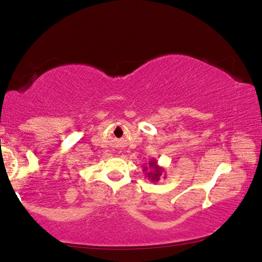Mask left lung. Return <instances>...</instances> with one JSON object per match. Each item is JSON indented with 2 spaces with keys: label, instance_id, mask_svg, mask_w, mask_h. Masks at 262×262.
Instances as JSON below:
<instances>
[{
  "label": "left lung",
  "instance_id": "1",
  "mask_svg": "<svg viewBox=\"0 0 262 262\" xmlns=\"http://www.w3.org/2000/svg\"><path fill=\"white\" fill-rule=\"evenodd\" d=\"M149 168V171L147 172L146 170ZM143 172H145V177H148V179L150 181H152V183H157V181L161 179V176L164 172V168L162 166L158 165L157 161H150L148 166H143Z\"/></svg>",
  "mask_w": 262,
  "mask_h": 262
}]
</instances>
